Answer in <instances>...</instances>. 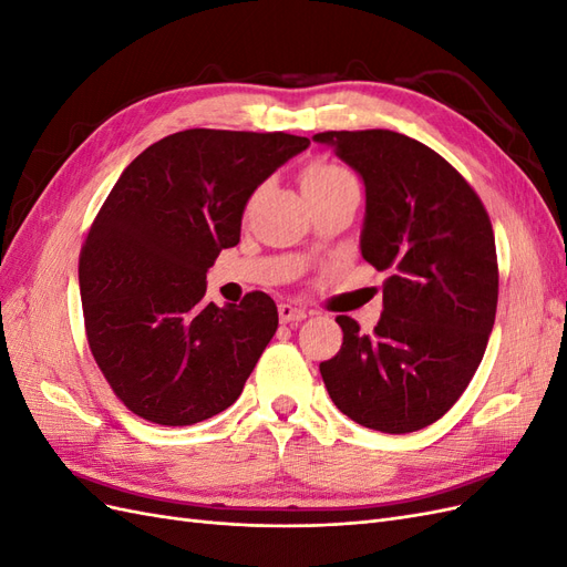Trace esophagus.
I'll use <instances>...</instances> for the list:
<instances>
[{
    "label": "esophagus",
    "instance_id": "1",
    "mask_svg": "<svg viewBox=\"0 0 567 567\" xmlns=\"http://www.w3.org/2000/svg\"><path fill=\"white\" fill-rule=\"evenodd\" d=\"M305 317H307V312L300 310V307H293V305H288V302L279 305V319H281V323H298Z\"/></svg>",
    "mask_w": 567,
    "mask_h": 567
}]
</instances>
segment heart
I'll return each instance as SVG.
<instances>
[{"instance_id": "1", "label": "heart", "mask_w": 567, "mask_h": 567, "mask_svg": "<svg viewBox=\"0 0 567 567\" xmlns=\"http://www.w3.org/2000/svg\"><path fill=\"white\" fill-rule=\"evenodd\" d=\"M350 186H357L354 177L346 167H340L336 163H312L307 165L300 175V188L305 198L342 192V188Z\"/></svg>"}]
</instances>
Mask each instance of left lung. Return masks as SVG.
<instances>
[{
  "label": "left lung",
  "instance_id": "8db88e82",
  "mask_svg": "<svg viewBox=\"0 0 567 567\" xmlns=\"http://www.w3.org/2000/svg\"><path fill=\"white\" fill-rule=\"evenodd\" d=\"M312 140L362 177L359 250L388 271L371 336L336 319L342 348L319 364L323 385L359 425L421 431L447 414L483 362L499 296L492 221L471 184L411 136L362 130Z\"/></svg>",
  "mask_w": 567,
  "mask_h": 567
}]
</instances>
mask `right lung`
Listing matches in <instances>:
<instances>
[{
    "label": "right lung",
    "mask_w": 567,
    "mask_h": 567,
    "mask_svg": "<svg viewBox=\"0 0 567 567\" xmlns=\"http://www.w3.org/2000/svg\"><path fill=\"white\" fill-rule=\"evenodd\" d=\"M307 146L286 132L184 130L111 188L82 246L80 296L96 364L136 416L192 425L244 392L277 305L262 290L205 302V274L241 238L255 188Z\"/></svg>",
    "instance_id": "1"
}]
</instances>
